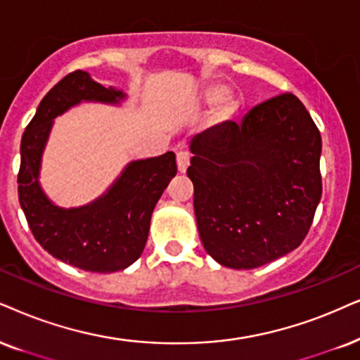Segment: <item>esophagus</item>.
Returning a JSON list of instances; mask_svg holds the SVG:
<instances>
[{
  "label": "esophagus",
  "instance_id": "obj_1",
  "mask_svg": "<svg viewBox=\"0 0 360 360\" xmlns=\"http://www.w3.org/2000/svg\"><path fill=\"white\" fill-rule=\"evenodd\" d=\"M189 153L188 151H179L176 154V161H177V171L183 174V172H186V169H188L189 166Z\"/></svg>",
  "mask_w": 360,
  "mask_h": 360
}]
</instances>
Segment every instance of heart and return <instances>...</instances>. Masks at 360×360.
<instances>
[{"label":"heart","mask_w":360,"mask_h":360,"mask_svg":"<svg viewBox=\"0 0 360 360\" xmlns=\"http://www.w3.org/2000/svg\"><path fill=\"white\" fill-rule=\"evenodd\" d=\"M201 99L209 106H214V116L216 120L224 121L238 111L239 99L231 93V89L226 84L212 83L204 88Z\"/></svg>","instance_id":"obj_1"}]
</instances>
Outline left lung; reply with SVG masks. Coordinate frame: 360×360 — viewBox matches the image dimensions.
I'll list each match as a JSON object with an SVG mask.
<instances>
[{
	"label": "left lung",
	"mask_w": 360,
	"mask_h": 360,
	"mask_svg": "<svg viewBox=\"0 0 360 360\" xmlns=\"http://www.w3.org/2000/svg\"><path fill=\"white\" fill-rule=\"evenodd\" d=\"M189 149L199 238L214 261L254 269L301 245L321 201L322 141L294 94L195 134Z\"/></svg>",
	"instance_id": "8db88e82"
}]
</instances>
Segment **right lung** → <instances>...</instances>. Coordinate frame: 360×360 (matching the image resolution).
I'll use <instances>...</instances> for the list:
<instances>
[{"instance_id": "right-lung-1", "label": "right lung", "mask_w": 360, "mask_h": 360, "mask_svg": "<svg viewBox=\"0 0 360 360\" xmlns=\"http://www.w3.org/2000/svg\"><path fill=\"white\" fill-rule=\"evenodd\" d=\"M126 98L122 89L99 84L78 70L41 99L21 138L18 195L31 233L53 257L83 271L108 274L138 261L154 207L177 172L172 151L131 161L106 193L70 209L54 204L41 188V161L54 120L81 103L120 106Z\"/></svg>"}]
</instances>
